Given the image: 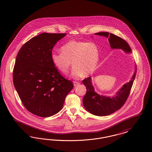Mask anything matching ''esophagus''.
I'll return each instance as SVG.
<instances>
[{"instance_id": "obj_1", "label": "esophagus", "mask_w": 152, "mask_h": 152, "mask_svg": "<svg viewBox=\"0 0 152 152\" xmlns=\"http://www.w3.org/2000/svg\"><path fill=\"white\" fill-rule=\"evenodd\" d=\"M79 84V82H77V81H74V82H73V85H74L75 87H76V86H78Z\"/></svg>"}]
</instances>
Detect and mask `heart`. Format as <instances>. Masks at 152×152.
<instances>
[{
    "label": "heart",
    "instance_id": "obj_1",
    "mask_svg": "<svg viewBox=\"0 0 152 152\" xmlns=\"http://www.w3.org/2000/svg\"><path fill=\"white\" fill-rule=\"evenodd\" d=\"M60 52H53L51 60L60 72L66 74L70 66H73L71 72L73 78L78 79L94 72L99 61V50L92 42L71 40L63 45Z\"/></svg>",
    "mask_w": 152,
    "mask_h": 152
}]
</instances>
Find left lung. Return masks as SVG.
Listing matches in <instances>:
<instances>
[{
  "label": "left lung",
  "instance_id": "8db88e82",
  "mask_svg": "<svg viewBox=\"0 0 152 152\" xmlns=\"http://www.w3.org/2000/svg\"><path fill=\"white\" fill-rule=\"evenodd\" d=\"M94 35L108 38L109 43L112 49H121L126 53L132 52L129 44L119 36L107 32H98L94 34ZM136 72L137 68L136 66L134 72L130 81L125 84L116 93V95L112 97L97 94L94 91L91 77L83 80V83L87 88L86 94L83 99L85 109L91 113L99 116H108L120 109L125 104L130 94Z\"/></svg>",
  "mask_w": 152,
  "mask_h": 152
}]
</instances>
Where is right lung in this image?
Masks as SVG:
<instances>
[{
    "mask_svg": "<svg viewBox=\"0 0 152 152\" xmlns=\"http://www.w3.org/2000/svg\"><path fill=\"white\" fill-rule=\"evenodd\" d=\"M66 34L42 33L22 47L13 70L15 88L24 107L32 114L48 117L58 113L73 88L51 60L52 50Z\"/></svg>",
    "mask_w": 152,
    "mask_h": 152,
    "instance_id": "right-lung-1",
    "label": "right lung"
}]
</instances>
